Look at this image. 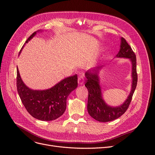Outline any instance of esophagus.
<instances>
[{
	"instance_id": "34e87169",
	"label": "esophagus",
	"mask_w": 155,
	"mask_h": 155,
	"mask_svg": "<svg viewBox=\"0 0 155 155\" xmlns=\"http://www.w3.org/2000/svg\"><path fill=\"white\" fill-rule=\"evenodd\" d=\"M78 82L79 84H83L84 82V77L82 74H81L79 75L78 78Z\"/></svg>"
}]
</instances>
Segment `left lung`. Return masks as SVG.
<instances>
[{
  "label": "left lung",
  "instance_id": "8db88e82",
  "mask_svg": "<svg viewBox=\"0 0 155 155\" xmlns=\"http://www.w3.org/2000/svg\"><path fill=\"white\" fill-rule=\"evenodd\" d=\"M117 57L130 58L133 65V83L131 91L126 101L121 106L116 107H110L107 106L102 99L98 77V71L102 68V66L97 67L92 69L93 72L90 70L86 73L87 80L85 83V86L87 87L88 90L87 111L89 115L92 118L101 122L114 120L121 117L127 111L131 102L133 93L137 85L138 74L137 72L136 54L133 51L131 47L126 42V39L124 38H121L120 49Z\"/></svg>",
  "mask_w": 155,
  "mask_h": 155
}]
</instances>
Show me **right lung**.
I'll list each match as a JSON object with an SVG mask.
<instances>
[{"mask_svg": "<svg viewBox=\"0 0 155 155\" xmlns=\"http://www.w3.org/2000/svg\"><path fill=\"white\" fill-rule=\"evenodd\" d=\"M37 32L33 33L25 44L30 41ZM77 81L76 74L62 80L47 90H32L24 84L18 68L17 69V91L24 106L33 117L42 121L53 120L62 115L66 109L68 97L77 87Z\"/></svg>", "mask_w": 155, "mask_h": 155, "instance_id": "add662e5", "label": "right lung"}]
</instances>
